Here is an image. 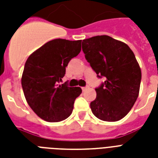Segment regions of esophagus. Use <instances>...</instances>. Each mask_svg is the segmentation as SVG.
Segmentation results:
<instances>
[{
  "instance_id": "1",
  "label": "esophagus",
  "mask_w": 158,
  "mask_h": 158,
  "mask_svg": "<svg viewBox=\"0 0 158 158\" xmlns=\"http://www.w3.org/2000/svg\"><path fill=\"white\" fill-rule=\"evenodd\" d=\"M89 89V86L83 87V88H82V90H83V91H85V90H87V89Z\"/></svg>"
}]
</instances>
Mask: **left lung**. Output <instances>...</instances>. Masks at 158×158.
Instances as JSON below:
<instances>
[{
  "instance_id": "8db88e82",
  "label": "left lung",
  "mask_w": 158,
  "mask_h": 158,
  "mask_svg": "<svg viewBox=\"0 0 158 158\" xmlns=\"http://www.w3.org/2000/svg\"><path fill=\"white\" fill-rule=\"evenodd\" d=\"M87 61L98 78H105L95 89L96 99L90 103L92 112L104 121L121 120L137 100L141 69L132 50L120 41L106 35L83 40Z\"/></svg>"
}]
</instances>
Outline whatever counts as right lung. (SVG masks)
<instances>
[{
  "instance_id": "obj_1",
  "label": "right lung",
  "mask_w": 158,
  "mask_h": 158,
  "mask_svg": "<svg viewBox=\"0 0 158 158\" xmlns=\"http://www.w3.org/2000/svg\"><path fill=\"white\" fill-rule=\"evenodd\" d=\"M81 40L54 39L45 43L26 60L21 84L26 101L40 118L59 122L71 115L79 87L59 85L69 60L81 51Z\"/></svg>"
}]
</instances>
